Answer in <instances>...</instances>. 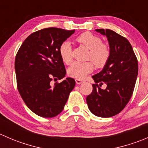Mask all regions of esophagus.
I'll use <instances>...</instances> for the list:
<instances>
[{
  "mask_svg": "<svg viewBox=\"0 0 148 148\" xmlns=\"http://www.w3.org/2000/svg\"><path fill=\"white\" fill-rule=\"evenodd\" d=\"M75 81H76V83H77V84H82L84 82L83 80L79 79H76Z\"/></svg>",
  "mask_w": 148,
  "mask_h": 148,
  "instance_id": "34e87169",
  "label": "esophagus"
}]
</instances>
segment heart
Here are the masks:
<instances>
[{
	"instance_id": "1",
	"label": "heart",
	"mask_w": 148,
	"mask_h": 148,
	"mask_svg": "<svg viewBox=\"0 0 148 148\" xmlns=\"http://www.w3.org/2000/svg\"><path fill=\"white\" fill-rule=\"evenodd\" d=\"M76 41L89 49L88 59H91L97 66L102 67L105 65L110 56V48L107 44H103L99 36L86 32L79 36ZM59 54L64 63L66 64L71 63L72 61V47L69 41H66L61 44ZM94 67V64L90 61L74 62L69 67L67 72L70 77L82 79L93 71Z\"/></svg>"
}]
</instances>
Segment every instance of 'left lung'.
Masks as SVG:
<instances>
[{
  "label": "left lung",
  "instance_id": "obj_1",
  "mask_svg": "<svg viewBox=\"0 0 148 148\" xmlns=\"http://www.w3.org/2000/svg\"><path fill=\"white\" fill-rule=\"evenodd\" d=\"M107 38L110 56L100 72L92 76L93 90L86 97L89 110L99 117L120 113L130 99L138 74V62L132 46L125 37L110 29H96ZM103 83L107 86L101 88Z\"/></svg>",
  "mask_w": 148,
  "mask_h": 148
}]
</instances>
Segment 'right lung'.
I'll return each instance as SVG.
<instances>
[{"instance_id": "obj_1", "label": "right lung", "mask_w": 148, "mask_h": 148, "mask_svg": "<svg viewBox=\"0 0 148 148\" xmlns=\"http://www.w3.org/2000/svg\"><path fill=\"white\" fill-rule=\"evenodd\" d=\"M74 30L47 28L28 36L21 46L15 59L17 86L26 106L42 117H53L62 112L75 80L67 77L51 85L53 79L65 77L59 47Z\"/></svg>"}]
</instances>
